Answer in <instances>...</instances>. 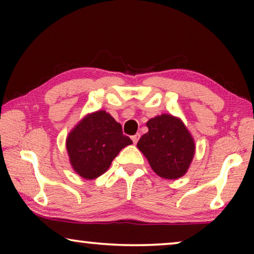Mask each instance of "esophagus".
I'll return each mask as SVG.
<instances>
[{
	"label": "esophagus",
	"instance_id": "obj_1",
	"mask_svg": "<svg viewBox=\"0 0 254 254\" xmlns=\"http://www.w3.org/2000/svg\"><path fill=\"white\" fill-rule=\"evenodd\" d=\"M140 136H141V135L138 134V133H136L135 135H133V136H131V140H133L134 144H135V143H137V141H138V138H140Z\"/></svg>",
	"mask_w": 254,
	"mask_h": 254
}]
</instances>
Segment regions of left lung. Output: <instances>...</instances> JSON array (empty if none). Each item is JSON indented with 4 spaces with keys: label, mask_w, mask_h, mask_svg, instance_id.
Returning a JSON list of instances; mask_svg holds the SVG:
<instances>
[{
    "label": "left lung",
    "mask_w": 254,
    "mask_h": 254,
    "mask_svg": "<svg viewBox=\"0 0 254 254\" xmlns=\"http://www.w3.org/2000/svg\"><path fill=\"white\" fill-rule=\"evenodd\" d=\"M137 148L147 157L151 169L165 179L185 175L194 156V141L182 120L162 114L147 123Z\"/></svg>",
    "instance_id": "obj_1"
}]
</instances>
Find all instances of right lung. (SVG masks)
Masks as SVG:
<instances>
[{"label":"right lung","instance_id":"right-lung-1","mask_svg":"<svg viewBox=\"0 0 254 254\" xmlns=\"http://www.w3.org/2000/svg\"><path fill=\"white\" fill-rule=\"evenodd\" d=\"M131 143L120 124L105 111H98L69 133L67 150L75 171L83 178L95 179L106 172L121 149Z\"/></svg>","mask_w":254,"mask_h":254}]
</instances>
